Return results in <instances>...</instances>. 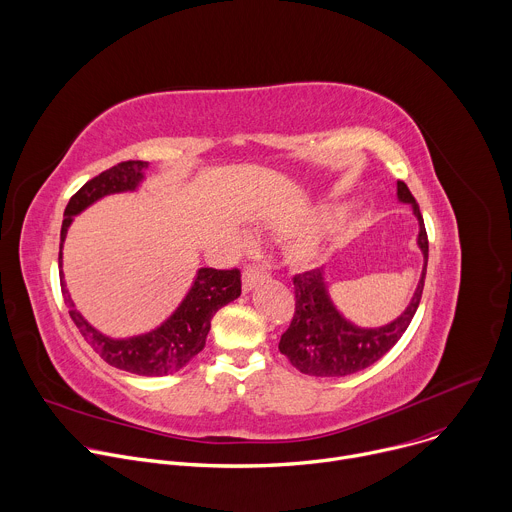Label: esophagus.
Here are the masks:
<instances>
[{
	"label": "esophagus",
	"mask_w": 512,
	"mask_h": 512,
	"mask_svg": "<svg viewBox=\"0 0 512 512\" xmlns=\"http://www.w3.org/2000/svg\"><path fill=\"white\" fill-rule=\"evenodd\" d=\"M263 279H265V273H263L259 267L249 265V267L243 271V289H245V291H251V289L257 287Z\"/></svg>",
	"instance_id": "obj_1"
}]
</instances>
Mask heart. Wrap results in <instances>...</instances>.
Wrapping results in <instances>:
<instances>
[{"label":"heart","instance_id":"1","mask_svg":"<svg viewBox=\"0 0 512 512\" xmlns=\"http://www.w3.org/2000/svg\"><path fill=\"white\" fill-rule=\"evenodd\" d=\"M320 257V241L316 239H296L287 247V259L296 265H310Z\"/></svg>","mask_w":512,"mask_h":512}]
</instances>
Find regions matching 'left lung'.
Instances as JSON below:
<instances>
[{
  "label": "left lung",
  "instance_id": "8db88e82",
  "mask_svg": "<svg viewBox=\"0 0 512 512\" xmlns=\"http://www.w3.org/2000/svg\"><path fill=\"white\" fill-rule=\"evenodd\" d=\"M397 200L409 204L417 218V247L423 255L421 275L407 308L383 326L364 328L348 320L334 304L324 267L296 275V314L281 334L279 350L300 373L312 377H346L358 373L387 354L411 324L421 300L429 245L419 206L401 180L397 182Z\"/></svg>",
  "mask_w": 512,
  "mask_h": 512
}]
</instances>
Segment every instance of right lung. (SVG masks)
<instances>
[{
    "label": "right lung",
    "instance_id": "1",
    "mask_svg": "<svg viewBox=\"0 0 512 512\" xmlns=\"http://www.w3.org/2000/svg\"><path fill=\"white\" fill-rule=\"evenodd\" d=\"M150 162H121L103 174L89 180L64 208V221L60 229V253L58 271L64 304L68 314L87 340V344L111 367L139 375V377H166L182 371L186 364L204 348L210 332L212 316L223 306L235 302L241 296V275L237 269L221 271L212 267H200L178 308L156 328L115 338L95 328L72 302L70 291L62 271V249L68 229L75 216L85 212L95 202L113 196L139 192L148 180Z\"/></svg>",
    "mask_w": 512,
    "mask_h": 512
}]
</instances>
